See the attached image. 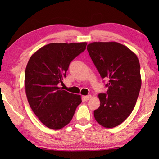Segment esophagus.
I'll return each instance as SVG.
<instances>
[{
  "label": "esophagus",
  "instance_id": "34e87169",
  "mask_svg": "<svg viewBox=\"0 0 159 159\" xmlns=\"http://www.w3.org/2000/svg\"><path fill=\"white\" fill-rule=\"evenodd\" d=\"M90 98H91V95H86V96H83V99H84L85 101H87Z\"/></svg>",
  "mask_w": 159,
  "mask_h": 159
}]
</instances>
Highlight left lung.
<instances>
[{
    "label": "left lung",
    "mask_w": 159,
    "mask_h": 159,
    "mask_svg": "<svg viewBox=\"0 0 159 159\" xmlns=\"http://www.w3.org/2000/svg\"><path fill=\"white\" fill-rule=\"evenodd\" d=\"M87 50L101 77L109 80L107 93L98 95L100 106L94 111V116L103 127L114 128L135 106L142 85L138 58L117 42H93Z\"/></svg>",
    "instance_id": "1"
}]
</instances>
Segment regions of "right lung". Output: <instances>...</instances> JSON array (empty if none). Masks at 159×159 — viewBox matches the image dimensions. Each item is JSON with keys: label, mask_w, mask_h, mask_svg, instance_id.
Listing matches in <instances>:
<instances>
[{"label": "right lung", "mask_w": 159, "mask_h": 159, "mask_svg": "<svg viewBox=\"0 0 159 159\" xmlns=\"http://www.w3.org/2000/svg\"><path fill=\"white\" fill-rule=\"evenodd\" d=\"M87 43H55L40 48L31 55L25 70V92L29 105L43 124L59 130L69 124L79 95L58 87L66 77L71 61L85 50Z\"/></svg>", "instance_id": "right-lung-1"}]
</instances>
